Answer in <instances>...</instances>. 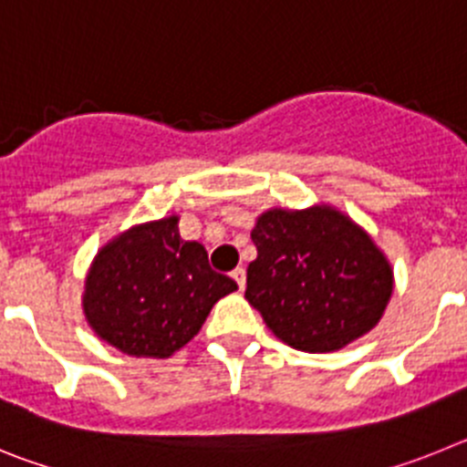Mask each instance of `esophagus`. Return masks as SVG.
I'll use <instances>...</instances> for the list:
<instances>
[{
	"mask_svg": "<svg viewBox=\"0 0 467 467\" xmlns=\"http://www.w3.org/2000/svg\"><path fill=\"white\" fill-rule=\"evenodd\" d=\"M231 278L236 280L238 290H243V287H245V269H241V266H238L236 271H231Z\"/></svg>",
	"mask_w": 467,
	"mask_h": 467,
	"instance_id": "1",
	"label": "esophagus"
}]
</instances>
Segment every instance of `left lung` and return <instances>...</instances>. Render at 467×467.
Instances as JSON below:
<instances>
[{"mask_svg": "<svg viewBox=\"0 0 467 467\" xmlns=\"http://www.w3.org/2000/svg\"><path fill=\"white\" fill-rule=\"evenodd\" d=\"M245 299L287 346L329 353L377 327L393 269L362 226L332 205L266 210L253 234Z\"/></svg>", "mask_w": 467, "mask_h": 467, "instance_id": "obj_1", "label": "left lung"}]
</instances>
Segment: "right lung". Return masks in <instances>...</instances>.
<instances>
[{
  "label": "right lung",
  "instance_id": "obj_1",
  "mask_svg": "<svg viewBox=\"0 0 467 467\" xmlns=\"http://www.w3.org/2000/svg\"><path fill=\"white\" fill-rule=\"evenodd\" d=\"M180 217L130 226L95 254L84 313L93 332L135 358H171L193 339L210 308L238 285L210 269L208 253L182 241Z\"/></svg>",
  "mask_w": 467,
  "mask_h": 467
}]
</instances>
